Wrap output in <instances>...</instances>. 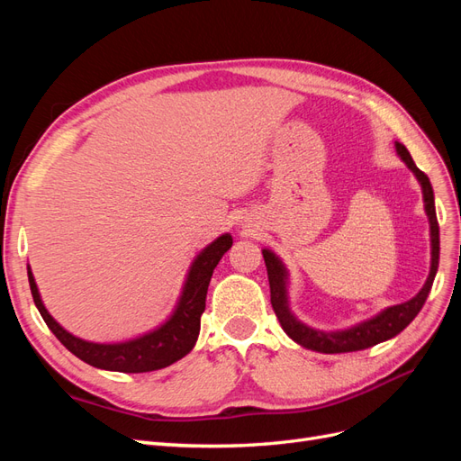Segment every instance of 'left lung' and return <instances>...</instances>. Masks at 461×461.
I'll return each instance as SVG.
<instances>
[{
  "label": "left lung",
  "mask_w": 461,
  "mask_h": 461,
  "mask_svg": "<svg viewBox=\"0 0 461 461\" xmlns=\"http://www.w3.org/2000/svg\"><path fill=\"white\" fill-rule=\"evenodd\" d=\"M396 149H398V156L402 158V161L410 167L413 175L417 176V180H420V185L423 188L425 212H427L429 222H430V248H432L430 249V273L427 276V283L423 285L420 294H417L415 298L403 302V303H398V305H393V308H386L376 317L364 321V323H359L352 329L337 330V332L315 330V329H310L303 323H300V321L290 313L288 298H286L288 273H286L281 259H278L273 252H269V249H263L265 267H267V276H269L273 312L288 337L294 342H298L300 346L308 348V350L323 352V354L357 352V350H366V348H371L375 344L393 339L411 323L415 315L421 312L423 303L429 296L432 281H435V275L438 269V254H440L438 221H437V212H435V194H432L429 176L413 163L406 146L396 142Z\"/></svg>",
  "instance_id": "left-lung-1"
}]
</instances>
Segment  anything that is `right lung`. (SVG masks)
Masks as SVG:
<instances>
[{
    "label": "right lung",
    "mask_w": 461,
    "mask_h": 461,
    "mask_svg": "<svg viewBox=\"0 0 461 461\" xmlns=\"http://www.w3.org/2000/svg\"><path fill=\"white\" fill-rule=\"evenodd\" d=\"M232 246V236L222 234L215 242L209 244L203 252L194 259L188 278L183 288V296L178 300V305L171 319L163 323L159 329L151 330L140 339H134L121 344H95L86 342L82 339L73 337L67 332L58 321H55L44 303L40 300L38 286L34 283L32 271L29 267V283L36 308L46 321L50 330L58 337V340L73 352L88 366L107 371H121V373H148L163 369L167 366L175 364L180 357H185L194 344L198 340L200 334V319L205 310V296L207 286L212 281L213 269L221 258L229 252Z\"/></svg>",
    "instance_id": "obj_1"
}]
</instances>
